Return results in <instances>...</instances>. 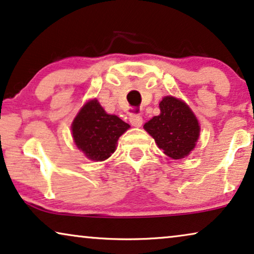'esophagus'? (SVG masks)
<instances>
[{
  "label": "esophagus",
  "mask_w": 254,
  "mask_h": 254,
  "mask_svg": "<svg viewBox=\"0 0 254 254\" xmlns=\"http://www.w3.org/2000/svg\"><path fill=\"white\" fill-rule=\"evenodd\" d=\"M129 123L131 126L134 127H141L143 124V119L140 114H130L129 116Z\"/></svg>",
  "instance_id": "obj_1"
}]
</instances>
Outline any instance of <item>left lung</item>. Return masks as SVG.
I'll return each mask as SVG.
<instances>
[{
	"label": "left lung",
	"instance_id": "8db88e82",
	"mask_svg": "<svg viewBox=\"0 0 254 254\" xmlns=\"http://www.w3.org/2000/svg\"><path fill=\"white\" fill-rule=\"evenodd\" d=\"M161 113L144 124L143 128L155 138L158 148L173 159L190 155L199 140L200 126L186 103L166 96L159 103Z\"/></svg>",
	"mask_w": 254,
	"mask_h": 254
}]
</instances>
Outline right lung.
Here are the masks:
<instances>
[{
	"mask_svg": "<svg viewBox=\"0 0 254 254\" xmlns=\"http://www.w3.org/2000/svg\"><path fill=\"white\" fill-rule=\"evenodd\" d=\"M130 126L107 114L97 99L89 100L75 117L71 133L75 144L91 161L102 162L116 151L119 137Z\"/></svg>",
	"mask_w": 254,
	"mask_h": 254,
	"instance_id": "right-lung-1",
	"label": "right lung"
}]
</instances>
